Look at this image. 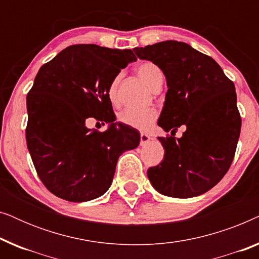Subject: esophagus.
<instances>
[{"mask_svg": "<svg viewBox=\"0 0 259 259\" xmlns=\"http://www.w3.org/2000/svg\"><path fill=\"white\" fill-rule=\"evenodd\" d=\"M150 140H151V137L150 136H147V134H145V133H141L140 134V145H141V146L146 145Z\"/></svg>", "mask_w": 259, "mask_h": 259, "instance_id": "obj_1", "label": "esophagus"}]
</instances>
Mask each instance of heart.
Wrapping results in <instances>:
<instances>
[{
    "instance_id": "1",
    "label": "heart",
    "mask_w": 259,
    "mask_h": 259,
    "mask_svg": "<svg viewBox=\"0 0 259 259\" xmlns=\"http://www.w3.org/2000/svg\"><path fill=\"white\" fill-rule=\"evenodd\" d=\"M137 74L141 80L147 84L151 90H153L155 84L160 79H162V73L155 63L151 61L140 62L137 66ZM118 86L119 76L114 77L107 88V95L109 101L113 105H118ZM158 119V112L153 108L148 109H132L127 108L119 113L118 120L123 125L132 127L138 131H146L153 125V122Z\"/></svg>"
}]
</instances>
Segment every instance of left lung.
<instances>
[{
	"label": "left lung",
	"mask_w": 259,
	"mask_h": 259,
	"mask_svg": "<svg viewBox=\"0 0 259 259\" xmlns=\"http://www.w3.org/2000/svg\"><path fill=\"white\" fill-rule=\"evenodd\" d=\"M165 74L167 93L158 125L171 136L159 137L164 160L147 176L158 192L191 198L221 182L235 158L242 119L235 84L211 56L178 41L134 48ZM184 124L187 131L176 138Z\"/></svg>",
	"instance_id": "8db88e82"
}]
</instances>
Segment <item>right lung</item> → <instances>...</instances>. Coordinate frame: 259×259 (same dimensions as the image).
<instances>
[{"mask_svg": "<svg viewBox=\"0 0 259 259\" xmlns=\"http://www.w3.org/2000/svg\"><path fill=\"white\" fill-rule=\"evenodd\" d=\"M137 60L131 49L74 45L45 63L27 95V146L38 178L61 199L81 203L111 186L123 151L140 143L132 127L114 122L107 88ZM110 123L105 133L85 120Z\"/></svg>", "mask_w": 259, "mask_h": 259, "instance_id": "1", "label": "right lung"}]
</instances>
